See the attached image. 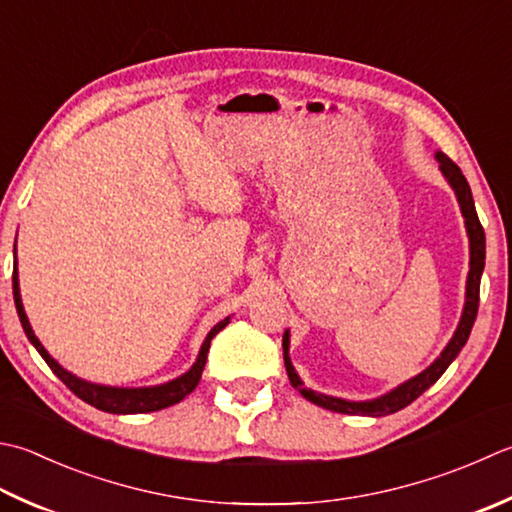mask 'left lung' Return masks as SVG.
<instances>
[{"label":"left lung","mask_w":512,"mask_h":512,"mask_svg":"<svg viewBox=\"0 0 512 512\" xmlns=\"http://www.w3.org/2000/svg\"><path fill=\"white\" fill-rule=\"evenodd\" d=\"M437 162L439 170L446 177V182L453 186L459 208H462V215L466 219V233H468V242H470V270H468V279H466V302H464V313L462 319H459V326L455 330V335L446 348L442 350L433 364H430L426 370H422L417 377L408 379V382L399 384L397 388L390 390V393L377 397V399H368V402H348V399H339V397H330L324 393H315V390L304 388V382L299 379L295 373L293 364H290V355H288V346H290V335L288 330L284 333V364H286V373L290 384L297 388L308 402H313L317 406H322L326 410H333V413H344V415H366V417H384V415H393L397 410L406 408L408 404H413L415 399L433 386L439 377L444 375V370L453 364V359L459 355V350L464 348L468 342L470 330H473L475 317H477V308H479V282H482V273H484V259H486V235L484 228L479 224L475 202H473V193H470V186L466 182V177L462 175V170L453 162V159L446 157L444 153H437Z\"/></svg>","instance_id":"1"}]
</instances>
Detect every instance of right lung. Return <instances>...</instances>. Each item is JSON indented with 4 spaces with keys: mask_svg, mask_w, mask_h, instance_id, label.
<instances>
[{
    "mask_svg": "<svg viewBox=\"0 0 512 512\" xmlns=\"http://www.w3.org/2000/svg\"><path fill=\"white\" fill-rule=\"evenodd\" d=\"M13 297H15V308L19 315V322H22L24 333L28 337V342L37 348V353L44 357V362L50 366V370L62 379V382L73 390V393L84 399L86 404L95 406L104 413H113V415H135V413H153V410H162L173 406L177 402H182L186 395H190L195 390V386L202 379V370L206 366V357H208V348H210V339H213L219 330H222L230 317L222 319L217 326L210 328V333L206 335L202 348H199V355L195 359V364L190 366L188 373L179 375L173 382L159 384V386H144V388H117V386H102V384H90L86 379H79L73 373H68L66 368L59 366L53 357L48 355V350L42 346V342L35 337L33 328H30L28 317L24 313V304H22V295H19V277H17V257H15V268H13Z\"/></svg>",
    "mask_w": 512,
    "mask_h": 512,
    "instance_id": "1",
    "label": "right lung"
}]
</instances>
